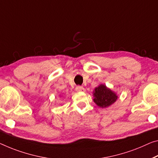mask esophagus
Returning <instances> with one entry per match:
<instances>
[{"label": "esophagus", "instance_id": "34e87169", "mask_svg": "<svg viewBox=\"0 0 158 158\" xmlns=\"http://www.w3.org/2000/svg\"><path fill=\"white\" fill-rule=\"evenodd\" d=\"M76 90L77 92H85V89L83 87L78 85V86H76Z\"/></svg>", "mask_w": 158, "mask_h": 158}]
</instances>
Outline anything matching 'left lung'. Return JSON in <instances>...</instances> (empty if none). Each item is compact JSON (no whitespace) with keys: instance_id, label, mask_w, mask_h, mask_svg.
<instances>
[{"instance_id":"8db88e82","label":"left lung","mask_w":158,"mask_h":158,"mask_svg":"<svg viewBox=\"0 0 158 158\" xmlns=\"http://www.w3.org/2000/svg\"><path fill=\"white\" fill-rule=\"evenodd\" d=\"M94 102L100 107H108L114 103L118 97L116 94L106 87L104 85H100L94 89Z\"/></svg>"}]
</instances>
